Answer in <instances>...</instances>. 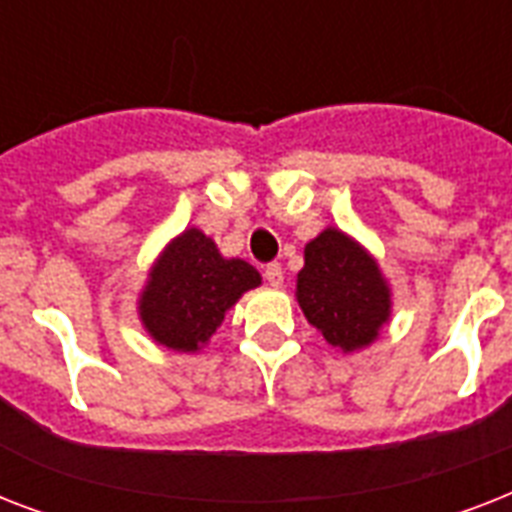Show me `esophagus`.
Instances as JSON below:
<instances>
[{"label": "esophagus", "instance_id": "obj_1", "mask_svg": "<svg viewBox=\"0 0 512 512\" xmlns=\"http://www.w3.org/2000/svg\"><path fill=\"white\" fill-rule=\"evenodd\" d=\"M265 281L271 284V287H281V281H284V271H281L279 263H268L263 271Z\"/></svg>", "mask_w": 512, "mask_h": 512}]
</instances>
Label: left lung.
Listing matches in <instances>:
<instances>
[{"instance_id": "left-lung-1", "label": "left lung", "mask_w": 512, "mask_h": 512, "mask_svg": "<svg viewBox=\"0 0 512 512\" xmlns=\"http://www.w3.org/2000/svg\"><path fill=\"white\" fill-rule=\"evenodd\" d=\"M297 300L305 319L342 350L369 345L390 316L388 287L374 260L335 228L305 247Z\"/></svg>"}]
</instances>
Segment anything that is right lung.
<instances>
[{"mask_svg":"<svg viewBox=\"0 0 512 512\" xmlns=\"http://www.w3.org/2000/svg\"><path fill=\"white\" fill-rule=\"evenodd\" d=\"M260 273L244 260H225L215 241L191 228L164 249L151 271L140 319L156 342L172 350H199L223 324L225 311Z\"/></svg>","mask_w":512,"mask_h":512,"instance_id":"1","label":"right lung"}]
</instances>
